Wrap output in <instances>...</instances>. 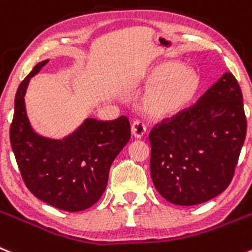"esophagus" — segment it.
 <instances>
[{
    "label": "esophagus",
    "instance_id": "esophagus-1",
    "mask_svg": "<svg viewBox=\"0 0 252 252\" xmlns=\"http://www.w3.org/2000/svg\"><path fill=\"white\" fill-rule=\"evenodd\" d=\"M147 131V128H145L144 123L140 121H135L131 124V134H133L135 138H142L143 135Z\"/></svg>",
    "mask_w": 252,
    "mask_h": 252
}]
</instances>
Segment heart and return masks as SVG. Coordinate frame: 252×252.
Returning <instances> with one entry per match:
<instances>
[{"label": "heart", "instance_id": "b5f03b06", "mask_svg": "<svg viewBox=\"0 0 252 252\" xmlns=\"http://www.w3.org/2000/svg\"><path fill=\"white\" fill-rule=\"evenodd\" d=\"M144 83L153 86L143 99V108L155 118H169L187 109L200 89L201 78L191 67L164 62L153 67Z\"/></svg>", "mask_w": 252, "mask_h": 252}]
</instances>
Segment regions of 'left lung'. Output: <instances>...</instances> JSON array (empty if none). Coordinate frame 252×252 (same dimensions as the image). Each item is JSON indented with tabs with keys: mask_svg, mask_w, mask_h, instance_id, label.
Returning a JSON list of instances; mask_svg holds the SVG:
<instances>
[{
	"mask_svg": "<svg viewBox=\"0 0 252 252\" xmlns=\"http://www.w3.org/2000/svg\"><path fill=\"white\" fill-rule=\"evenodd\" d=\"M243 93L224 73L197 102L150 130V174L175 205H196L221 194L234 176L246 137Z\"/></svg>",
	"mask_w": 252,
	"mask_h": 252,
	"instance_id": "obj_1",
	"label": "left lung"
}]
</instances>
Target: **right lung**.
Returning a JSON list of instances; mask_svg holds the SVG:
<instances>
[{"label": "right lung", "mask_w": 252, "mask_h": 252, "mask_svg": "<svg viewBox=\"0 0 252 252\" xmlns=\"http://www.w3.org/2000/svg\"><path fill=\"white\" fill-rule=\"evenodd\" d=\"M47 63L34 65L18 87L9 142L23 182L37 199L69 213L82 211L104 192L110 165L130 139V123L124 115L114 121L88 118L62 140L34 133L25 94L30 79Z\"/></svg>", "instance_id": "obj_1"}]
</instances>
